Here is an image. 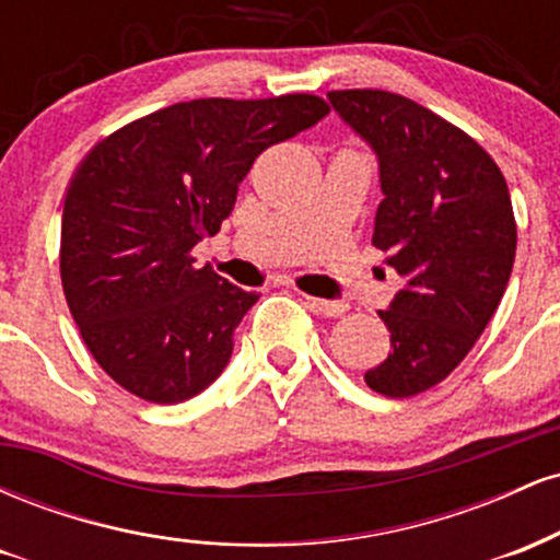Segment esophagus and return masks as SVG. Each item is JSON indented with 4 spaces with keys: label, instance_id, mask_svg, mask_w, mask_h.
I'll return each mask as SVG.
<instances>
[{
    "label": "esophagus",
    "instance_id": "esophagus-1",
    "mask_svg": "<svg viewBox=\"0 0 560 560\" xmlns=\"http://www.w3.org/2000/svg\"><path fill=\"white\" fill-rule=\"evenodd\" d=\"M305 305L311 307V311L320 313V316H342L347 311V302H339V300H320V298H307L305 294Z\"/></svg>",
    "mask_w": 560,
    "mask_h": 560
}]
</instances>
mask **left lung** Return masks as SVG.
Wrapping results in <instances>:
<instances>
[{
	"label": "left lung",
	"mask_w": 560,
	"mask_h": 560,
	"mask_svg": "<svg viewBox=\"0 0 560 560\" xmlns=\"http://www.w3.org/2000/svg\"><path fill=\"white\" fill-rule=\"evenodd\" d=\"M329 102L378 160L384 199L371 242L402 279L378 311L392 352L365 384L413 397L464 361L503 300L516 258L511 195L477 141L413 100L347 89Z\"/></svg>",
	"instance_id": "1"
}]
</instances>
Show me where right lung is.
Listing matches in <instances>:
<instances>
[{
	"label": "right lung",
	"mask_w": 560,
	"mask_h": 560,
	"mask_svg": "<svg viewBox=\"0 0 560 560\" xmlns=\"http://www.w3.org/2000/svg\"><path fill=\"white\" fill-rule=\"evenodd\" d=\"M326 115L313 94L178 102L81 160L62 208V292L120 387L173 405L221 376L258 294L197 266L191 249L221 231L255 158Z\"/></svg>",
	"instance_id": "obj_1"
}]
</instances>
